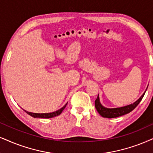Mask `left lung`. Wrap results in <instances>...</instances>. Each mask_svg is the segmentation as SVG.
<instances>
[{
  "label": "left lung",
  "instance_id": "obj_1",
  "mask_svg": "<svg viewBox=\"0 0 153 153\" xmlns=\"http://www.w3.org/2000/svg\"><path fill=\"white\" fill-rule=\"evenodd\" d=\"M144 94L145 93L133 104H131L128 106H125V107H123L114 108V109H108V108L103 107L101 103H100L99 95H98L97 98L95 102H94V105H95L97 111H98V113L102 117L104 118H109V119H111V118H117L121 117V116L126 114L130 113L131 111H133L138 106V104L140 103L141 100H142Z\"/></svg>",
  "mask_w": 153,
  "mask_h": 153
}]
</instances>
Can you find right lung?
<instances>
[{"label":"right lung","mask_w":153,"mask_h":153,"mask_svg":"<svg viewBox=\"0 0 153 153\" xmlns=\"http://www.w3.org/2000/svg\"><path fill=\"white\" fill-rule=\"evenodd\" d=\"M67 104H65L64 107H63L61 109L58 110L56 111L52 112V113H46V114H37V113H32V112L26 111V113H27L29 115H30L31 117L34 118H43V119H49V118H53L56 117V116H59L61 114V112L63 111V110L65 109V107H66Z\"/></svg>","instance_id":"1"}]
</instances>
